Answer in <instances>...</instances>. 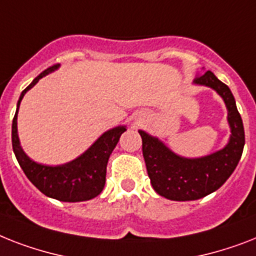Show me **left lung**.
<instances>
[{"mask_svg": "<svg viewBox=\"0 0 256 256\" xmlns=\"http://www.w3.org/2000/svg\"><path fill=\"white\" fill-rule=\"evenodd\" d=\"M194 84L212 88L225 102L230 138L224 148L201 158H184L174 152L159 138L139 130L151 186L158 194L172 201L198 200L216 192L234 172L244 147L242 118L229 86L210 70L197 78Z\"/></svg>", "mask_w": 256, "mask_h": 256, "instance_id": "left-lung-1", "label": "left lung"}]
</instances>
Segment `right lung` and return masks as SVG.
<instances>
[{
    "label": "right lung",
    "mask_w": 256,
    "mask_h": 256,
    "mask_svg": "<svg viewBox=\"0 0 256 256\" xmlns=\"http://www.w3.org/2000/svg\"><path fill=\"white\" fill-rule=\"evenodd\" d=\"M59 67L60 64H56L43 70L20 93L12 124V143L16 160L24 170V175L43 194L64 202H80L92 200L102 192L106 180L108 160L114 147L117 146L121 135L126 132V126H117L105 132L86 151L68 163L48 166L36 163L27 156L20 146L16 128L20 101L26 92H28L42 78H44L46 74H51Z\"/></svg>",
    "instance_id": "right-lung-1"
}]
</instances>
